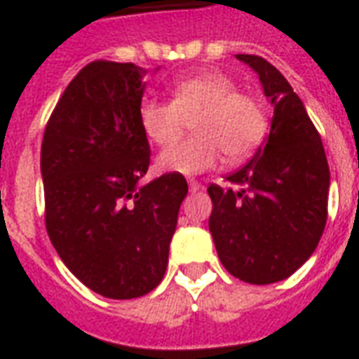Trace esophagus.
Here are the masks:
<instances>
[{
  "instance_id": "1",
  "label": "esophagus",
  "mask_w": 359,
  "mask_h": 359,
  "mask_svg": "<svg viewBox=\"0 0 359 359\" xmlns=\"http://www.w3.org/2000/svg\"><path fill=\"white\" fill-rule=\"evenodd\" d=\"M188 187H190V192H198V190H202V184H200L196 179H188Z\"/></svg>"
}]
</instances>
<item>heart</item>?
Returning <instances> with one entry per match:
<instances>
[{
	"label": "heart",
	"instance_id": "1",
	"mask_svg": "<svg viewBox=\"0 0 359 359\" xmlns=\"http://www.w3.org/2000/svg\"><path fill=\"white\" fill-rule=\"evenodd\" d=\"M171 102L144 100L138 121L144 134L157 146L172 144L193 118L195 134L165 148L157 167L165 172L198 175L217 163L248 157L264 142L269 117L257 95L236 90L231 76L219 71H200L184 76L169 88Z\"/></svg>",
	"mask_w": 359,
	"mask_h": 359
}]
</instances>
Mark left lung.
<instances>
[{
    "label": "left lung",
    "mask_w": 359,
    "mask_h": 359,
    "mask_svg": "<svg viewBox=\"0 0 359 359\" xmlns=\"http://www.w3.org/2000/svg\"><path fill=\"white\" fill-rule=\"evenodd\" d=\"M248 63L273 103L269 138L254 159L210 184V233L221 264L250 285H271L306 264L327 223L329 163L321 136L292 86L259 55Z\"/></svg>",
    "instance_id": "left-lung-1"
}]
</instances>
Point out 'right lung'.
Masks as SVG:
<instances>
[{
	"label": "right lung",
	"instance_id": "add662e5",
	"mask_svg": "<svg viewBox=\"0 0 359 359\" xmlns=\"http://www.w3.org/2000/svg\"><path fill=\"white\" fill-rule=\"evenodd\" d=\"M134 63L92 61L69 82L42 138L46 231L74 277L113 300L151 292L165 275L187 179L146 187L149 144Z\"/></svg>",
	"mask_w": 359,
	"mask_h": 359
}]
</instances>
